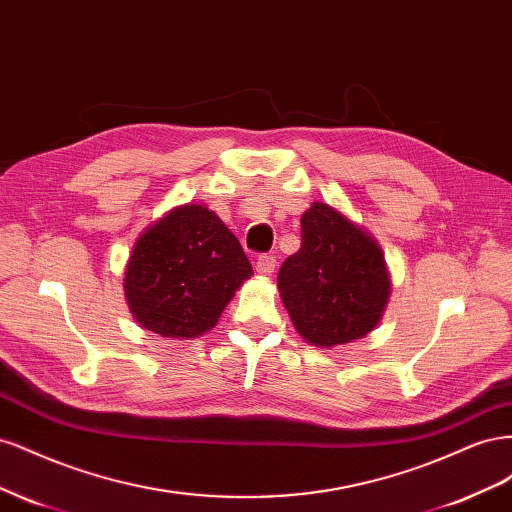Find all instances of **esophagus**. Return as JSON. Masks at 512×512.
Masks as SVG:
<instances>
[{"mask_svg":"<svg viewBox=\"0 0 512 512\" xmlns=\"http://www.w3.org/2000/svg\"><path fill=\"white\" fill-rule=\"evenodd\" d=\"M256 271H258V275H265V277L273 275V271H275V258L267 256V254L260 256L256 260Z\"/></svg>","mask_w":512,"mask_h":512,"instance_id":"1","label":"esophagus"}]
</instances>
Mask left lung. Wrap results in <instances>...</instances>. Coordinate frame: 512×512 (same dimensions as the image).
Returning <instances> with one entry per match:
<instances>
[{
	"instance_id": "8db88e82",
	"label": "left lung",
	"mask_w": 512,
	"mask_h": 512,
	"mask_svg": "<svg viewBox=\"0 0 512 512\" xmlns=\"http://www.w3.org/2000/svg\"><path fill=\"white\" fill-rule=\"evenodd\" d=\"M277 290L307 344L335 348L378 327L391 273L376 237L329 203L301 215V250L286 258Z\"/></svg>"
}]
</instances>
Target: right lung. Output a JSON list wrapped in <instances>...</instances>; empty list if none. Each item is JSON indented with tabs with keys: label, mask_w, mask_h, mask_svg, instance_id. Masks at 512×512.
<instances>
[{
	"label": "right lung",
	"mask_w": 512,
	"mask_h": 512,
	"mask_svg": "<svg viewBox=\"0 0 512 512\" xmlns=\"http://www.w3.org/2000/svg\"><path fill=\"white\" fill-rule=\"evenodd\" d=\"M239 239L203 203L164 213L136 239L123 271L134 320L168 339H194L218 324L252 277Z\"/></svg>",
	"instance_id": "obj_1"
}]
</instances>
